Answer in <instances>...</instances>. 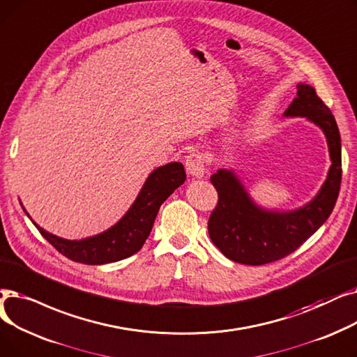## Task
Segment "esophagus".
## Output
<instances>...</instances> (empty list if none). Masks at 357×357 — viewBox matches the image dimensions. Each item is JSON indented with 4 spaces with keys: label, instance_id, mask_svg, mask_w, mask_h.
Here are the masks:
<instances>
[{
    "label": "esophagus",
    "instance_id": "1",
    "mask_svg": "<svg viewBox=\"0 0 357 357\" xmlns=\"http://www.w3.org/2000/svg\"><path fill=\"white\" fill-rule=\"evenodd\" d=\"M184 167L189 176L199 178L205 174V158H203V155L197 154V152H192V154L185 158Z\"/></svg>",
    "mask_w": 357,
    "mask_h": 357
}]
</instances>
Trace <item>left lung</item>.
Masks as SVG:
<instances>
[{"instance_id": "left-lung-1", "label": "left lung", "mask_w": 357, "mask_h": 357, "mask_svg": "<svg viewBox=\"0 0 357 357\" xmlns=\"http://www.w3.org/2000/svg\"><path fill=\"white\" fill-rule=\"evenodd\" d=\"M296 97L284 117H305L326 135L331 165L319 192L307 205L294 211H268L259 206L232 169L219 168L211 181L219 200L209 222V236L232 261L261 266L286 257L301 247L331 215L342 183V139L331 110L315 89L299 82Z\"/></svg>"}]
</instances>
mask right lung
Returning a JSON list of instances; mask_svg holds the SVG:
<instances>
[{
    "mask_svg": "<svg viewBox=\"0 0 357 357\" xmlns=\"http://www.w3.org/2000/svg\"><path fill=\"white\" fill-rule=\"evenodd\" d=\"M184 180L185 172L181 162H168L155 168L154 172H151L137 199L128 212L119 219V222L89 238L65 240L45 231L35 220L31 222L50 244L73 261L93 266L119 261L130 257L142 248L154 225L160 206L169 195L180 188ZM23 211L26 212L24 208Z\"/></svg>",
    "mask_w": 357,
    "mask_h": 357,
    "instance_id": "add662e5",
    "label": "right lung"
}]
</instances>
